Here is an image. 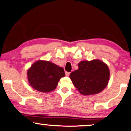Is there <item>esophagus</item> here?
Returning <instances> with one entry per match:
<instances>
[{
  "label": "esophagus",
  "mask_w": 131,
  "mask_h": 131,
  "mask_svg": "<svg viewBox=\"0 0 131 131\" xmlns=\"http://www.w3.org/2000/svg\"><path fill=\"white\" fill-rule=\"evenodd\" d=\"M65 74H66V76H69V75H70V73L68 72V71H66Z\"/></svg>",
  "instance_id": "34e87169"
}]
</instances>
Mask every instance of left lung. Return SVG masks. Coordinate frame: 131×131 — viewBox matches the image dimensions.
<instances>
[{
	"label": "left lung",
	"instance_id": "obj_1",
	"mask_svg": "<svg viewBox=\"0 0 131 131\" xmlns=\"http://www.w3.org/2000/svg\"><path fill=\"white\" fill-rule=\"evenodd\" d=\"M78 67V70L71 73L70 78L82 94H98L107 86L110 71L108 66L101 61H83Z\"/></svg>",
	"mask_w": 131,
	"mask_h": 131
}]
</instances>
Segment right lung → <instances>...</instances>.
<instances>
[{
	"instance_id": "add662e5",
	"label": "right lung",
	"mask_w": 131,
	"mask_h": 131,
	"mask_svg": "<svg viewBox=\"0 0 131 131\" xmlns=\"http://www.w3.org/2000/svg\"><path fill=\"white\" fill-rule=\"evenodd\" d=\"M30 85L36 90L49 92L56 88L59 80L65 76L64 69L49 61H38L27 71Z\"/></svg>"
}]
</instances>
